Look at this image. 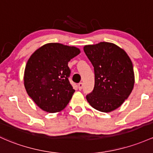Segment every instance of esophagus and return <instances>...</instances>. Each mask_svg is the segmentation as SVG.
<instances>
[{
    "label": "esophagus",
    "instance_id": "obj_1",
    "mask_svg": "<svg viewBox=\"0 0 153 153\" xmlns=\"http://www.w3.org/2000/svg\"><path fill=\"white\" fill-rule=\"evenodd\" d=\"M83 83H78V89L81 90L82 88H83Z\"/></svg>",
    "mask_w": 153,
    "mask_h": 153
}]
</instances>
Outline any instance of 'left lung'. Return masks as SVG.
I'll list each match as a JSON object with an SVG mask.
<instances>
[{
  "label": "left lung",
  "mask_w": 153,
  "mask_h": 153,
  "mask_svg": "<svg viewBox=\"0 0 153 153\" xmlns=\"http://www.w3.org/2000/svg\"><path fill=\"white\" fill-rule=\"evenodd\" d=\"M94 67V89L86 95L92 107L109 112L119 107L131 93L134 73L131 61L124 50L116 45L101 42L83 48Z\"/></svg>",
  "instance_id": "8db88e82"
}]
</instances>
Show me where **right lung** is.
Segmentation results:
<instances>
[{"label": "right lung", "instance_id": "obj_1", "mask_svg": "<svg viewBox=\"0 0 153 153\" xmlns=\"http://www.w3.org/2000/svg\"><path fill=\"white\" fill-rule=\"evenodd\" d=\"M80 50L57 43L44 45L31 55L25 70L24 83L28 95L48 112L62 110L75 90L69 81L68 62Z\"/></svg>", "mask_w": 153, "mask_h": 153}]
</instances>
